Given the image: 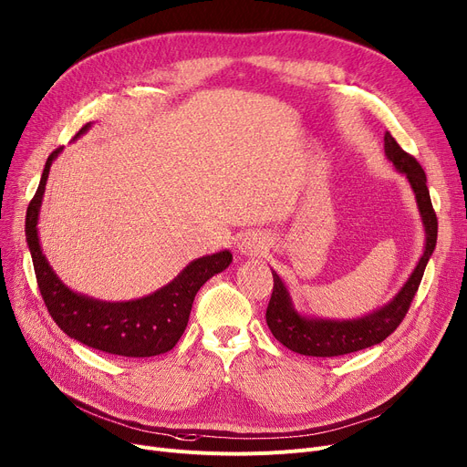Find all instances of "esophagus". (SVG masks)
I'll use <instances>...</instances> for the list:
<instances>
[{
  "instance_id": "1",
  "label": "esophagus",
  "mask_w": 467,
  "mask_h": 467,
  "mask_svg": "<svg viewBox=\"0 0 467 467\" xmlns=\"http://www.w3.org/2000/svg\"><path fill=\"white\" fill-rule=\"evenodd\" d=\"M265 240L257 234H246V238H242V242L238 244V252L242 255H259L265 250Z\"/></svg>"
}]
</instances>
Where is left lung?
Listing matches in <instances>:
<instances>
[{
  "label": "left lung",
  "instance_id": "obj_1",
  "mask_svg": "<svg viewBox=\"0 0 467 467\" xmlns=\"http://www.w3.org/2000/svg\"><path fill=\"white\" fill-rule=\"evenodd\" d=\"M385 156H388L393 166L407 175L409 183L416 194L418 210L425 227V248L418 261L416 269L409 276L407 284L400 292L381 309L353 320H330V318H309L303 317L294 309L290 294L284 286L280 276L273 271V294L267 307V327L273 336L299 355L309 357H339L367 349L391 336L402 318L407 317L410 303L418 292L425 265L435 250L437 244V215L431 206L428 179L425 171L418 164V160L404 152L391 133H385Z\"/></svg>",
  "mask_w": 467,
  "mask_h": 467
}]
</instances>
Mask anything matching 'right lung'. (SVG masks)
I'll return each mask as SVG.
<instances>
[{
	"label": "right lung",
	"instance_id": "add662e5",
	"mask_svg": "<svg viewBox=\"0 0 467 467\" xmlns=\"http://www.w3.org/2000/svg\"><path fill=\"white\" fill-rule=\"evenodd\" d=\"M91 124L76 133L78 139ZM63 147L53 150L46 161L39 187L26 210V242L32 254L37 288L57 327L68 337L88 348L119 357H154L168 353L183 336L196 292L217 273L225 271L233 254L223 250L198 257L164 288L133 301H100L72 292L55 275L37 238V215L46 192L53 160Z\"/></svg>",
	"mask_w": 467,
	"mask_h": 467
}]
</instances>
